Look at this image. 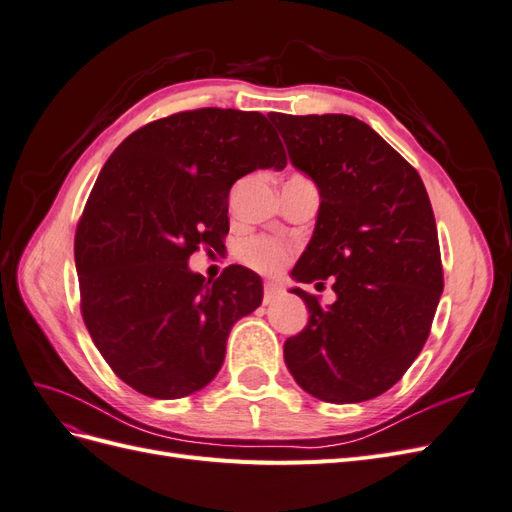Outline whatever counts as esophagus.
<instances>
[{
	"label": "esophagus",
	"mask_w": 512,
	"mask_h": 512,
	"mask_svg": "<svg viewBox=\"0 0 512 512\" xmlns=\"http://www.w3.org/2000/svg\"><path fill=\"white\" fill-rule=\"evenodd\" d=\"M280 294H282V288L269 282V284H265V297H262V301H265V305L273 303L277 297H280Z\"/></svg>",
	"instance_id": "34e87169"
}]
</instances>
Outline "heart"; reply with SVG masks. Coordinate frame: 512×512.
<instances>
[{
    "label": "heart",
    "mask_w": 512,
    "mask_h": 512,
    "mask_svg": "<svg viewBox=\"0 0 512 512\" xmlns=\"http://www.w3.org/2000/svg\"><path fill=\"white\" fill-rule=\"evenodd\" d=\"M239 258L260 273H277L290 260V247L273 237H250L239 243Z\"/></svg>",
    "instance_id": "1"
}]
</instances>
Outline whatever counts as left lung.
<instances>
[{"instance_id": "1", "label": "left lung", "mask_w": 512, "mask_h": 512, "mask_svg": "<svg viewBox=\"0 0 512 512\" xmlns=\"http://www.w3.org/2000/svg\"><path fill=\"white\" fill-rule=\"evenodd\" d=\"M290 162L314 179V237L292 271L312 284L333 277L322 307L301 288L307 327L284 344L290 374L329 404L389 391L421 354L444 288L438 228L416 168L350 115L271 113Z\"/></svg>"}]
</instances>
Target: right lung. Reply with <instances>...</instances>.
Masks as SVG:
<instances>
[{
	"label": "right lung",
	"mask_w": 512,
	"mask_h": 512,
	"mask_svg": "<svg viewBox=\"0 0 512 512\" xmlns=\"http://www.w3.org/2000/svg\"><path fill=\"white\" fill-rule=\"evenodd\" d=\"M286 162L265 115L215 106L151 121L106 160L74 260L85 327L134 391L179 399L220 371L232 324L260 305L262 282L239 265L205 282L188 260L228 235L232 183Z\"/></svg>",
	"instance_id": "right-lung-1"
}]
</instances>
